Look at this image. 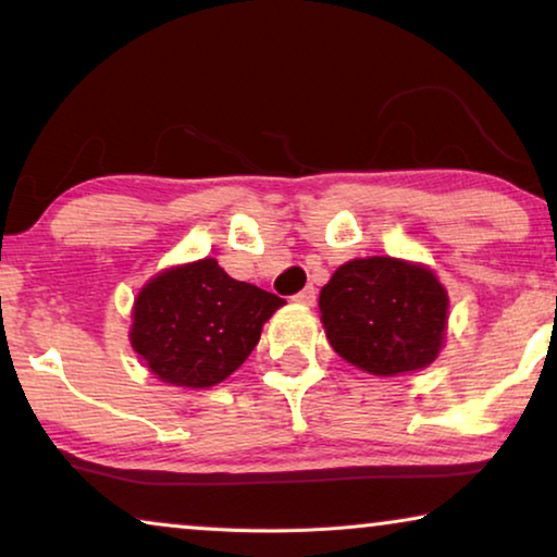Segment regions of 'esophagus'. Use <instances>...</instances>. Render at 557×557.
<instances>
[{
  "label": "esophagus",
  "mask_w": 557,
  "mask_h": 557,
  "mask_svg": "<svg viewBox=\"0 0 557 557\" xmlns=\"http://www.w3.org/2000/svg\"><path fill=\"white\" fill-rule=\"evenodd\" d=\"M294 301L304 304V307H311V304L317 301V288L314 286H307V288H304V292H299V294L294 296Z\"/></svg>",
  "instance_id": "34e87169"
}]
</instances>
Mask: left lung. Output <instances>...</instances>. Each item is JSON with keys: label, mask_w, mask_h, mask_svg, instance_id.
<instances>
[{"label": "left lung", "mask_w": 557, "mask_h": 557, "mask_svg": "<svg viewBox=\"0 0 557 557\" xmlns=\"http://www.w3.org/2000/svg\"><path fill=\"white\" fill-rule=\"evenodd\" d=\"M319 311L334 352L372 375L393 377L436 360L448 296L425 265L372 256L332 273L319 294Z\"/></svg>", "instance_id": "left-lung-1"}]
</instances>
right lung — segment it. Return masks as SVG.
Segmentation results:
<instances>
[{
	"instance_id": "1",
	"label": "right lung",
	"mask_w": 557,
	"mask_h": 557,
	"mask_svg": "<svg viewBox=\"0 0 557 557\" xmlns=\"http://www.w3.org/2000/svg\"><path fill=\"white\" fill-rule=\"evenodd\" d=\"M284 304L231 278L215 258H202L166 269L141 288L128 339L162 383L212 387L248 360L263 324Z\"/></svg>"
}]
</instances>
